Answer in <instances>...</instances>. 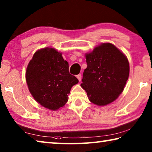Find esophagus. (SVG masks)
<instances>
[{
	"label": "esophagus",
	"instance_id": "34e87169",
	"mask_svg": "<svg viewBox=\"0 0 152 152\" xmlns=\"http://www.w3.org/2000/svg\"><path fill=\"white\" fill-rule=\"evenodd\" d=\"M76 78H78V80L79 81H80L81 80V78H82V75H81V74H78V75L76 76Z\"/></svg>",
	"mask_w": 152,
	"mask_h": 152
}]
</instances>
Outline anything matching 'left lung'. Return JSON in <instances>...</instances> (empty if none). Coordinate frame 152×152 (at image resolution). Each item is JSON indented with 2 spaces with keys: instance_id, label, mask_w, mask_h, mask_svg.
Masks as SVG:
<instances>
[{
  "instance_id": "obj_1",
  "label": "left lung",
  "mask_w": 152,
  "mask_h": 152,
  "mask_svg": "<svg viewBox=\"0 0 152 152\" xmlns=\"http://www.w3.org/2000/svg\"><path fill=\"white\" fill-rule=\"evenodd\" d=\"M87 68L81 87L89 101L98 106L115 101L124 90L129 75L127 58L110 43H102L85 54Z\"/></svg>"
}]
</instances>
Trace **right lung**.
Returning <instances> with one entry per match:
<instances>
[{
  "label": "right lung",
  "mask_w": 152,
  "mask_h": 152,
  "mask_svg": "<svg viewBox=\"0 0 152 152\" xmlns=\"http://www.w3.org/2000/svg\"><path fill=\"white\" fill-rule=\"evenodd\" d=\"M25 79L35 101L51 110L66 104L72 87L78 83L69 73L68 63L62 53L48 47L34 53L27 67Z\"/></svg>",
  "instance_id": "obj_1"
}]
</instances>
